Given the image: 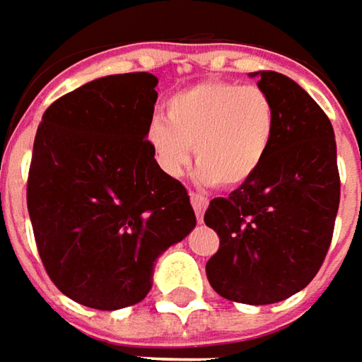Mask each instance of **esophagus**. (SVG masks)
I'll return each instance as SVG.
<instances>
[{
  "mask_svg": "<svg viewBox=\"0 0 362 362\" xmlns=\"http://www.w3.org/2000/svg\"><path fill=\"white\" fill-rule=\"evenodd\" d=\"M207 203H209V199L205 195H202V193H191V205H193L195 216L199 217V219H202L205 209H207Z\"/></svg>",
  "mask_w": 362,
  "mask_h": 362,
  "instance_id": "1",
  "label": "esophagus"
}]
</instances>
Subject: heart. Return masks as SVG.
Returning a JSON list of instances; mask_svg holds the SVG:
<instances>
[{
	"instance_id": "b5f03b06",
	"label": "heart",
	"mask_w": 362,
	"mask_h": 362,
	"mask_svg": "<svg viewBox=\"0 0 362 362\" xmlns=\"http://www.w3.org/2000/svg\"><path fill=\"white\" fill-rule=\"evenodd\" d=\"M276 132L278 106L268 92L214 80L173 94L167 120H151L146 143L167 175L183 173L193 148L203 183L235 189L262 169Z\"/></svg>"
}]
</instances>
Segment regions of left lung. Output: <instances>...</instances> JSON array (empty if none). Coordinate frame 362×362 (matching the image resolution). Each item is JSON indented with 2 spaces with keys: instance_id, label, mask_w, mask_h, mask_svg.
Here are the masks:
<instances>
[{
  "instance_id": "8db88e82",
  "label": "left lung",
  "mask_w": 362,
  "mask_h": 362,
  "mask_svg": "<svg viewBox=\"0 0 362 362\" xmlns=\"http://www.w3.org/2000/svg\"><path fill=\"white\" fill-rule=\"evenodd\" d=\"M256 76V74H252ZM278 106V132L262 169L211 199L205 226L219 250L205 272L219 296L274 304L313 282L332 242L341 177L332 124L313 96L278 72H259Z\"/></svg>"
}]
</instances>
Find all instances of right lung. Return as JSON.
Instances as JSON below:
<instances>
[{"label":"right lung","mask_w":362,"mask_h":362,"mask_svg":"<svg viewBox=\"0 0 362 362\" xmlns=\"http://www.w3.org/2000/svg\"><path fill=\"white\" fill-rule=\"evenodd\" d=\"M157 76L115 74L48 106L34 139L28 211L56 288L119 310L145 298L155 259L195 228L187 189L146 143Z\"/></svg>","instance_id":"add662e5"}]
</instances>
